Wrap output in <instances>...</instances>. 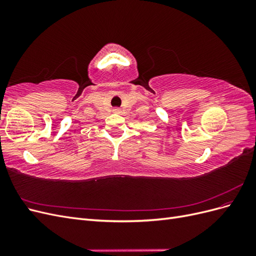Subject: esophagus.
Listing matches in <instances>:
<instances>
[{
    "instance_id": "esophagus-1",
    "label": "esophagus",
    "mask_w": 256,
    "mask_h": 256,
    "mask_svg": "<svg viewBox=\"0 0 256 256\" xmlns=\"http://www.w3.org/2000/svg\"><path fill=\"white\" fill-rule=\"evenodd\" d=\"M113 112H114V113H120V110L118 109V108H115V109H113Z\"/></svg>"
}]
</instances>
